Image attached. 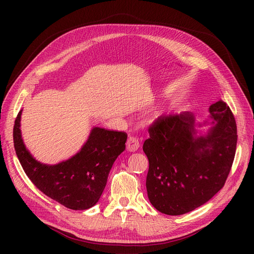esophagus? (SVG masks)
I'll use <instances>...</instances> for the list:
<instances>
[{
    "label": "esophagus",
    "instance_id": "obj_1",
    "mask_svg": "<svg viewBox=\"0 0 254 254\" xmlns=\"http://www.w3.org/2000/svg\"><path fill=\"white\" fill-rule=\"evenodd\" d=\"M126 147H127L128 151H131V152L136 151L140 147L139 140H137L134 136H129L127 140V143H126Z\"/></svg>",
    "mask_w": 254,
    "mask_h": 254
}]
</instances>
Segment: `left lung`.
Returning <instances> with one entry per match:
<instances>
[{"label": "left lung", "instance_id": "1", "mask_svg": "<svg viewBox=\"0 0 254 254\" xmlns=\"http://www.w3.org/2000/svg\"><path fill=\"white\" fill-rule=\"evenodd\" d=\"M206 134L197 135L190 112L160 117L143 144L149 168L146 189L150 203L166 215H182L207 202L225 186L237 143L236 122L222 101L209 108ZM199 126H202L199 124Z\"/></svg>", "mask_w": 254, "mask_h": 254}]
</instances>
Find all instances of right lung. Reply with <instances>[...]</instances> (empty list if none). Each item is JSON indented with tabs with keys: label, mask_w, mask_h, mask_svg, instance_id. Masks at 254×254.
Listing matches in <instances>:
<instances>
[{
	"label": "right lung",
	"mask_w": 254,
	"mask_h": 254,
	"mask_svg": "<svg viewBox=\"0 0 254 254\" xmlns=\"http://www.w3.org/2000/svg\"><path fill=\"white\" fill-rule=\"evenodd\" d=\"M18 113L13 144L25 174L43 194L71 210H87L97 203L114 161L125 150L127 134L94 127L80 151L55 165L38 162L22 140Z\"/></svg>",
	"instance_id": "right-lung-1"
}]
</instances>
